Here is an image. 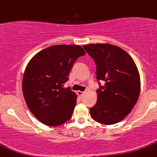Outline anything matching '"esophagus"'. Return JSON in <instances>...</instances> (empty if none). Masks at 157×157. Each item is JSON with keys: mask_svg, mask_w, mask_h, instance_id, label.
<instances>
[{"mask_svg": "<svg viewBox=\"0 0 157 157\" xmlns=\"http://www.w3.org/2000/svg\"><path fill=\"white\" fill-rule=\"evenodd\" d=\"M77 95L79 96V97H82V96L83 95V94H85V92H83V91H80V90H78L77 92Z\"/></svg>", "mask_w": 157, "mask_h": 157, "instance_id": "esophagus-1", "label": "esophagus"}]
</instances>
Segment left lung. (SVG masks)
Returning <instances> with one entry per match:
<instances>
[{"instance_id":"left-lung-1","label":"left lung","mask_w":157,"mask_h":157,"mask_svg":"<svg viewBox=\"0 0 157 157\" xmlns=\"http://www.w3.org/2000/svg\"><path fill=\"white\" fill-rule=\"evenodd\" d=\"M83 48L94 60L97 79L104 83L97 91V103L90 109L91 117L105 125L121 122L131 112L140 92L134 60L122 48L109 44H91Z\"/></svg>"}]
</instances>
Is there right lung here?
Returning <instances> with one entry per match:
<instances>
[{
    "label": "right lung",
    "instance_id": "add662e5",
    "mask_svg": "<svg viewBox=\"0 0 157 157\" xmlns=\"http://www.w3.org/2000/svg\"><path fill=\"white\" fill-rule=\"evenodd\" d=\"M85 54L79 45H54L38 52L27 63L22 81L24 100L45 125L60 126L72 117L77 95L63 84L74 62Z\"/></svg>",
    "mask_w": 157,
    "mask_h": 157
}]
</instances>
